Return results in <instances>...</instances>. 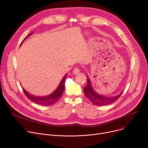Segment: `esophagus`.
Listing matches in <instances>:
<instances>
[{"label":"esophagus","mask_w":148,"mask_h":148,"mask_svg":"<svg viewBox=\"0 0 148 148\" xmlns=\"http://www.w3.org/2000/svg\"><path fill=\"white\" fill-rule=\"evenodd\" d=\"M80 70L79 68H74V70H73V74H77V73H79L80 72Z\"/></svg>","instance_id":"obj_1"}]
</instances>
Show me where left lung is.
<instances>
[{
    "label": "left lung",
    "instance_id": "8db88e82",
    "mask_svg": "<svg viewBox=\"0 0 148 148\" xmlns=\"http://www.w3.org/2000/svg\"><path fill=\"white\" fill-rule=\"evenodd\" d=\"M84 93L86 97L95 106H103L110 104L116 101H117L120 97L123 92H121V94L115 97H104L101 95H99L93 89L91 85L90 79L87 76V86L83 89Z\"/></svg>",
    "mask_w": 148,
    "mask_h": 148
}]
</instances>
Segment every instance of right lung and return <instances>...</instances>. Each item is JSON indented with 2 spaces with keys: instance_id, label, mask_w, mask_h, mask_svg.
Listing matches in <instances>:
<instances>
[{
  "instance_id": "add662e5",
  "label": "right lung",
  "mask_w": 148,
  "mask_h": 148,
  "mask_svg": "<svg viewBox=\"0 0 148 148\" xmlns=\"http://www.w3.org/2000/svg\"><path fill=\"white\" fill-rule=\"evenodd\" d=\"M32 33L33 32H32L28 36H27L24 39V40L27 37L32 35ZM23 41L21 42L20 45L23 42ZM66 77H67V74H66L63 77V79H62V80H61L57 89L54 90L52 93V94H51L50 95H49L48 96L36 97V96L30 94L29 93H28L24 89V88H23V92H24L26 96L34 103L38 104L41 105V106H51V105L54 104V103H56L58 101H59L60 99V98H61L62 94H63V92L65 89V79L66 78Z\"/></svg>"
}]
</instances>
